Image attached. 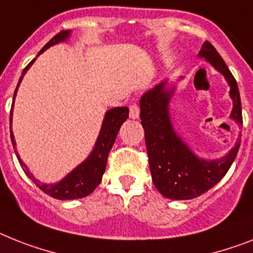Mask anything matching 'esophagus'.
<instances>
[{
  "label": "esophagus",
  "mask_w": 253,
  "mask_h": 253,
  "mask_svg": "<svg viewBox=\"0 0 253 253\" xmlns=\"http://www.w3.org/2000/svg\"><path fill=\"white\" fill-rule=\"evenodd\" d=\"M129 116L131 119H138L139 118V106L135 103H131L129 106Z\"/></svg>",
  "instance_id": "esophagus-1"
}]
</instances>
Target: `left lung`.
<instances>
[{"label":"left lung","instance_id":"1","mask_svg":"<svg viewBox=\"0 0 253 253\" xmlns=\"http://www.w3.org/2000/svg\"><path fill=\"white\" fill-rule=\"evenodd\" d=\"M199 56L210 62L226 79L233 99L230 118L242 125L241 95L230 70L208 41L202 45ZM174 89V86L167 87V81H163L151 90L146 91L139 101V118L145 129L152 182L158 191L168 199L187 200L200 197L220 182L234 162L241 139L238 138L237 145L220 159L204 160L198 158L177 135L170 123L169 102Z\"/></svg>","mask_w":253,"mask_h":253}]
</instances>
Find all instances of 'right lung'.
Wrapping results in <instances>:
<instances>
[{
	"instance_id": "right-lung-1",
	"label": "right lung",
	"mask_w": 253,
	"mask_h": 253,
	"mask_svg": "<svg viewBox=\"0 0 253 253\" xmlns=\"http://www.w3.org/2000/svg\"><path fill=\"white\" fill-rule=\"evenodd\" d=\"M70 35L71 31H62V32H59L41 49L39 55L41 53H43L46 49H49L50 46L55 45V43L66 41L70 37ZM35 60H36V58L23 70L22 76L19 79L18 86H16L15 91H14V99H15L19 85H20V83L23 80V76L26 75V72L29 70V67L32 66ZM12 108H14V101H12L11 111H10V137H11L12 147H15V139H14V134H12L11 130ZM128 107H115L111 108V110H108L106 112V115H104L101 131H99V135H98L95 146H94L90 155L87 156V159L85 162L81 163L80 166H77L72 172L68 173L59 182L49 183V185L47 183L40 182L39 179L35 178L32 173L29 172V169L22 162L20 156L18 155V152L15 150L16 158H18L19 163H20V166H22L23 170H24L27 176L32 179L33 183L39 189L42 190L43 193L50 195V197L59 200H72L79 199V198H84L86 195H89V194L93 193L95 187L101 183L102 176H103L104 170H106V166H107V156L110 154V150L114 146V142L116 139V135H118L119 130H120V126L128 119Z\"/></svg>"
}]
</instances>
